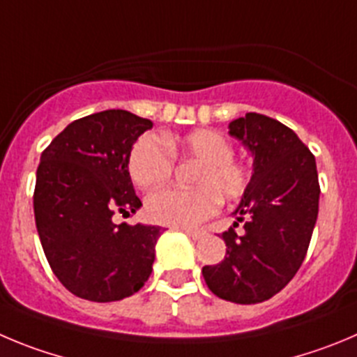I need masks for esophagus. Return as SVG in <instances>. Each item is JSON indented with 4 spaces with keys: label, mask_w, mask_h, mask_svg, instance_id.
<instances>
[{
    "label": "esophagus",
    "mask_w": 357,
    "mask_h": 357,
    "mask_svg": "<svg viewBox=\"0 0 357 357\" xmlns=\"http://www.w3.org/2000/svg\"><path fill=\"white\" fill-rule=\"evenodd\" d=\"M185 232L190 236V238L195 239V241H197V239H202L206 234H208V231H204V229H201V231H185Z\"/></svg>",
    "instance_id": "34e87169"
}]
</instances>
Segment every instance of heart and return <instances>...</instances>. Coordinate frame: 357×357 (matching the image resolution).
Instances as JSON below:
<instances>
[{
	"label": "heart",
	"mask_w": 357,
	"mask_h": 357,
	"mask_svg": "<svg viewBox=\"0 0 357 357\" xmlns=\"http://www.w3.org/2000/svg\"><path fill=\"white\" fill-rule=\"evenodd\" d=\"M234 146L224 133L197 128L183 135L146 133L128 155L130 178L139 188L153 190L165 185L174 172L176 160L199 162L192 176L195 188H167L149 195L146 213L156 224L169 227H195L215 215L220 197L238 201L252 185V167L234 158Z\"/></svg>",
	"instance_id": "obj_1"
}]
</instances>
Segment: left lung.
<instances>
[{
    "label": "left lung",
    "mask_w": 357,
    "mask_h": 357,
    "mask_svg": "<svg viewBox=\"0 0 357 357\" xmlns=\"http://www.w3.org/2000/svg\"><path fill=\"white\" fill-rule=\"evenodd\" d=\"M229 128L254 155L252 185L236 209L245 232H222L227 254L218 264L204 266L202 276L218 298L255 305L278 294L301 268L321 186L315 156L284 123L246 112Z\"/></svg>",
    "instance_id": "8db88e82"
}]
</instances>
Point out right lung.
I'll return each mask as SVG.
<instances>
[{"instance_id":"right-lung-1","label":"right lung","mask_w":357,"mask_h":357,"mask_svg":"<svg viewBox=\"0 0 357 357\" xmlns=\"http://www.w3.org/2000/svg\"><path fill=\"white\" fill-rule=\"evenodd\" d=\"M153 123L121 109L70 123L43 149L33 194L42 248L58 280L77 298L119 301L135 294L153 271L163 229L112 222L142 206L128 155Z\"/></svg>"}]
</instances>
